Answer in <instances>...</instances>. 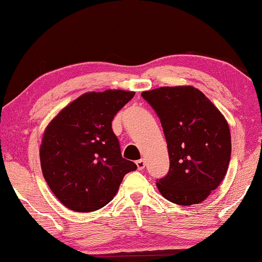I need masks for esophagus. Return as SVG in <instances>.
<instances>
[{"label":"esophagus","instance_id":"34e87169","mask_svg":"<svg viewBox=\"0 0 262 262\" xmlns=\"http://www.w3.org/2000/svg\"><path fill=\"white\" fill-rule=\"evenodd\" d=\"M137 167H138V169H144V167H145V160H143V159H140V160H138L137 162Z\"/></svg>","mask_w":262,"mask_h":262}]
</instances>
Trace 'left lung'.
Returning <instances> with one entry per match:
<instances>
[{
	"instance_id": "left-lung-1",
	"label": "left lung",
	"mask_w": 262,
	"mask_h": 262,
	"mask_svg": "<svg viewBox=\"0 0 262 262\" xmlns=\"http://www.w3.org/2000/svg\"><path fill=\"white\" fill-rule=\"evenodd\" d=\"M141 96L161 121L169 171L156 183L182 206L199 204L221 184L231 160V132L219 108L196 88L162 86Z\"/></svg>"
}]
</instances>
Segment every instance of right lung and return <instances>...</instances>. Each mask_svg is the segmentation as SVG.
Returning a JSON list of instances; mask_svg holds the SVG:
<instances>
[{
  "label": "right lung",
  "instance_id": "obj_1",
  "mask_svg": "<svg viewBox=\"0 0 262 262\" xmlns=\"http://www.w3.org/2000/svg\"><path fill=\"white\" fill-rule=\"evenodd\" d=\"M135 93H85L49 123L40 145L43 178L55 196L77 212L103 207L118 191L123 177L135 171L123 159L112 130L117 112Z\"/></svg>",
  "mask_w": 262,
  "mask_h": 262
}]
</instances>
